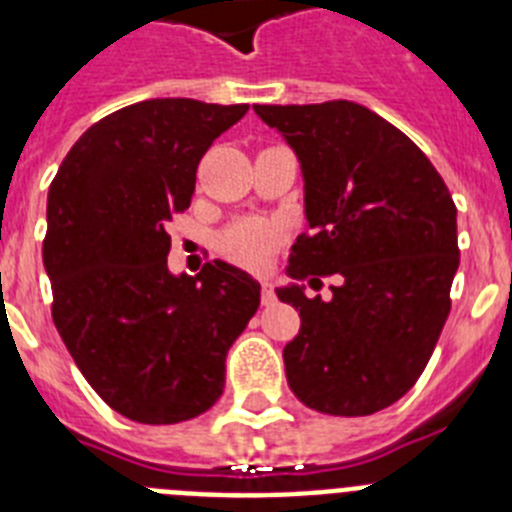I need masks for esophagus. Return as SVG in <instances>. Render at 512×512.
Instances as JSON below:
<instances>
[{
	"label": "esophagus",
	"instance_id": "34e87169",
	"mask_svg": "<svg viewBox=\"0 0 512 512\" xmlns=\"http://www.w3.org/2000/svg\"><path fill=\"white\" fill-rule=\"evenodd\" d=\"M274 302H277V292H274V284L261 282V305L271 307Z\"/></svg>",
	"mask_w": 512,
	"mask_h": 512
}]
</instances>
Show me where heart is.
<instances>
[{
    "label": "heart",
    "mask_w": 512,
    "mask_h": 512,
    "mask_svg": "<svg viewBox=\"0 0 512 512\" xmlns=\"http://www.w3.org/2000/svg\"><path fill=\"white\" fill-rule=\"evenodd\" d=\"M279 246V228L264 217H243L217 235V251L246 269H264Z\"/></svg>",
    "instance_id": "b5f03b06"
}]
</instances>
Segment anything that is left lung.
Wrapping results in <instances>:
<instances>
[{"label":"left lung","mask_w":512,"mask_h":512,"mask_svg":"<svg viewBox=\"0 0 512 512\" xmlns=\"http://www.w3.org/2000/svg\"><path fill=\"white\" fill-rule=\"evenodd\" d=\"M295 148L307 230L289 277H336L328 302L289 284L300 310L284 346L289 390L325 415H372L418 382L451 310L456 205L436 166L392 122L356 102L253 104Z\"/></svg>","instance_id":"1"}]
</instances>
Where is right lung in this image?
<instances>
[{"mask_svg":"<svg viewBox=\"0 0 512 512\" xmlns=\"http://www.w3.org/2000/svg\"><path fill=\"white\" fill-rule=\"evenodd\" d=\"M248 104L146 99L94 122L48 192L43 264L53 323L92 390L135 423L210 410L225 356L259 310L261 284L225 261L197 277L166 266L197 166Z\"/></svg>","mask_w":512,"mask_h":512,"instance_id":"right-lung-1","label":"right lung"}]
</instances>
